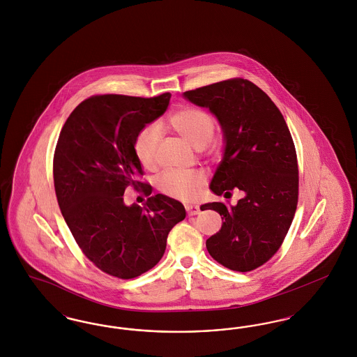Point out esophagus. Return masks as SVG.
Returning <instances> with one entry per match:
<instances>
[{"label": "esophagus", "mask_w": 357, "mask_h": 357, "mask_svg": "<svg viewBox=\"0 0 357 357\" xmlns=\"http://www.w3.org/2000/svg\"><path fill=\"white\" fill-rule=\"evenodd\" d=\"M186 211L187 214H188L190 217H192V215H197V214H199L201 208H199V206H194V204H186Z\"/></svg>", "instance_id": "esophagus-1"}]
</instances>
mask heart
<instances>
[{"instance_id":"heart-1","label":"heart","mask_w":357,"mask_h":357,"mask_svg":"<svg viewBox=\"0 0 357 357\" xmlns=\"http://www.w3.org/2000/svg\"><path fill=\"white\" fill-rule=\"evenodd\" d=\"M171 130L183 137L192 147L204 149L215 132V121L204 109L186 107L175 111L167 119ZM160 134L155 126H147L136 135L134 151L136 158L147 170H153L158 166V149ZM217 151V146H211ZM206 185V176L198 170H167L158 178V188L172 198L181 201L197 199Z\"/></svg>"}]
</instances>
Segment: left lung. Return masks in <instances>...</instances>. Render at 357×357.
Segmentation results:
<instances>
[{
    "label": "left lung",
    "mask_w": 357,
    "mask_h": 357,
    "mask_svg": "<svg viewBox=\"0 0 357 357\" xmlns=\"http://www.w3.org/2000/svg\"><path fill=\"white\" fill-rule=\"evenodd\" d=\"M221 123L225 153L210 188L217 195L238 188L236 206L206 204L222 215L221 230L206 241L225 268L250 272L268 262L288 234L298 202V165L287 121L272 99L241 77L185 92Z\"/></svg>",
    "instance_id": "1"
}]
</instances>
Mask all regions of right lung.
<instances>
[{"instance_id": "obj_1", "label": "right lung", "mask_w": 357, "mask_h": 357, "mask_svg": "<svg viewBox=\"0 0 357 357\" xmlns=\"http://www.w3.org/2000/svg\"><path fill=\"white\" fill-rule=\"evenodd\" d=\"M170 98L169 92L149 99L91 96L72 111L56 144L54 191L69 230L96 268L121 280L153 269L171 229L186 218L183 204L163 194L143 207L123 201L127 187L146 197L153 192L140 181L134 142L167 109Z\"/></svg>"}]
</instances>
